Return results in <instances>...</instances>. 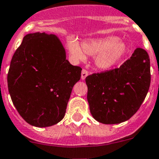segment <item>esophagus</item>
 Here are the masks:
<instances>
[{
    "instance_id": "obj_1",
    "label": "esophagus",
    "mask_w": 159,
    "mask_h": 159,
    "mask_svg": "<svg viewBox=\"0 0 159 159\" xmlns=\"http://www.w3.org/2000/svg\"><path fill=\"white\" fill-rule=\"evenodd\" d=\"M88 74H89V73H88V71L86 70H82V71H81V78L82 80H85V78L87 77Z\"/></svg>"
}]
</instances>
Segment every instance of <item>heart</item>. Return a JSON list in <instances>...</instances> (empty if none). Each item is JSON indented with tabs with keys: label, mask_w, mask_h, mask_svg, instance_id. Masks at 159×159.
Returning a JSON list of instances; mask_svg holds the SVG:
<instances>
[{
	"label": "heart",
	"mask_w": 159,
	"mask_h": 159,
	"mask_svg": "<svg viewBox=\"0 0 159 159\" xmlns=\"http://www.w3.org/2000/svg\"><path fill=\"white\" fill-rule=\"evenodd\" d=\"M68 48L71 58L75 61L85 60V53L96 55L95 65L102 70H107L118 64L128 51L126 44L121 41L117 36L87 40L82 43V47L78 41L72 40L69 42Z\"/></svg>",
	"instance_id": "obj_1"
}]
</instances>
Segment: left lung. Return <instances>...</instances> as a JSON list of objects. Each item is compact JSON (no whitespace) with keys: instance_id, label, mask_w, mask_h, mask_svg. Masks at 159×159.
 <instances>
[{"instance_id":"8db88e82","label":"left lung","mask_w":159,"mask_h":159,"mask_svg":"<svg viewBox=\"0 0 159 159\" xmlns=\"http://www.w3.org/2000/svg\"><path fill=\"white\" fill-rule=\"evenodd\" d=\"M87 100L95 120L103 124L127 121L140 108L150 85V57L141 48L119 68L85 78Z\"/></svg>"}]
</instances>
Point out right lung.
I'll list each match as a JSON object with an SVG mask.
<instances>
[{
	"label": "right lung",
	"instance_id": "obj_1",
	"mask_svg": "<svg viewBox=\"0 0 159 159\" xmlns=\"http://www.w3.org/2000/svg\"><path fill=\"white\" fill-rule=\"evenodd\" d=\"M81 68L66 60L54 34L25 35L13 54L7 81L13 105L29 124L47 127L64 118L72 89Z\"/></svg>",
	"mask_w": 159,
	"mask_h": 159
}]
</instances>
